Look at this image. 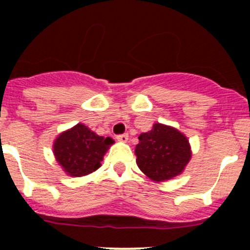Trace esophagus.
Wrapping results in <instances>:
<instances>
[{"instance_id": "1", "label": "esophagus", "mask_w": 250, "mask_h": 250, "mask_svg": "<svg viewBox=\"0 0 250 250\" xmlns=\"http://www.w3.org/2000/svg\"><path fill=\"white\" fill-rule=\"evenodd\" d=\"M116 139L118 141H122V143H127L128 141V134L127 133H123V134L116 135Z\"/></svg>"}]
</instances>
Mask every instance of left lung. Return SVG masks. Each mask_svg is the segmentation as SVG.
Segmentation results:
<instances>
[{"instance_id":"8db88e82","label":"left lung","mask_w":250,"mask_h":250,"mask_svg":"<svg viewBox=\"0 0 250 250\" xmlns=\"http://www.w3.org/2000/svg\"><path fill=\"white\" fill-rule=\"evenodd\" d=\"M137 165L155 181H165L181 174L191 158L188 140L178 129L155 123L143 133L135 147Z\"/></svg>"}]
</instances>
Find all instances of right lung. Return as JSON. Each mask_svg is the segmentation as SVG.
<instances>
[{
  "label": "right lung",
  "mask_w": 250,
  "mask_h": 250,
  "mask_svg": "<svg viewBox=\"0 0 250 250\" xmlns=\"http://www.w3.org/2000/svg\"><path fill=\"white\" fill-rule=\"evenodd\" d=\"M111 138L99 137L94 132L78 125L62 133L53 145L54 156L64 170L71 176H82L94 172L110 145Z\"/></svg>",
  "instance_id": "obj_1"
}]
</instances>
